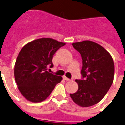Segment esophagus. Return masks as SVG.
Here are the masks:
<instances>
[{"label":"esophagus","mask_w":125,"mask_h":125,"mask_svg":"<svg viewBox=\"0 0 125 125\" xmlns=\"http://www.w3.org/2000/svg\"><path fill=\"white\" fill-rule=\"evenodd\" d=\"M63 79H64V80H65L66 81H68V82H69V81H71V80H70L69 78H67L66 76L63 77Z\"/></svg>","instance_id":"34e87169"}]
</instances>
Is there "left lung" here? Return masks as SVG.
Returning <instances> with one entry per match:
<instances>
[{
  "instance_id": "1",
  "label": "left lung",
  "mask_w": 125,
  "mask_h": 125,
  "mask_svg": "<svg viewBox=\"0 0 125 125\" xmlns=\"http://www.w3.org/2000/svg\"><path fill=\"white\" fill-rule=\"evenodd\" d=\"M82 58L83 80H76L78 89L70 96L76 104L89 107L101 101L112 85L114 63L103 47L90 40L73 43Z\"/></svg>"
}]
</instances>
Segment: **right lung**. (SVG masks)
I'll list each match as a JSON object with an SVG mask.
<instances>
[{"label": "right lung", "instance_id": "1", "mask_svg": "<svg viewBox=\"0 0 125 125\" xmlns=\"http://www.w3.org/2000/svg\"><path fill=\"white\" fill-rule=\"evenodd\" d=\"M65 43L51 38L34 40L19 52L14 68L17 87L27 100L39 103L49 97L62 77L47 71L53 67V55Z\"/></svg>", "mask_w": 125, "mask_h": 125}]
</instances>
